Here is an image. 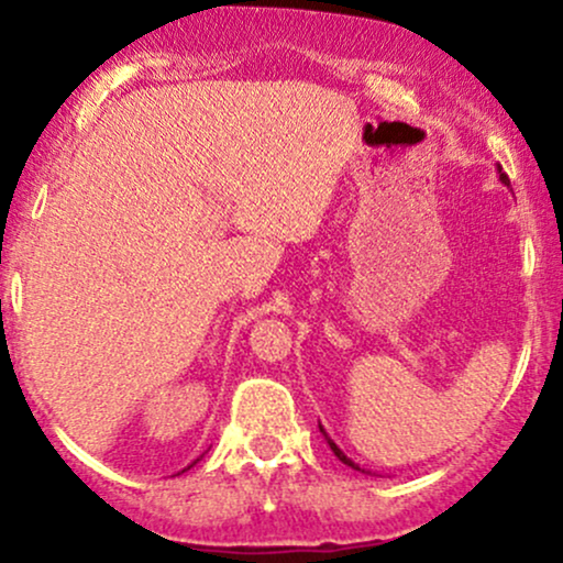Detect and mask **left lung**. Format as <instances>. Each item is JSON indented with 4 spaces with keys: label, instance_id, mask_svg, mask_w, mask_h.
I'll list each match as a JSON object with an SVG mask.
<instances>
[{
    "label": "left lung",
    "instance_id": "left-lung-1",
    "mask_svg": "<svg viewBox=\"0 0 563 563\" xmlns=\"http://www.w3.org/2000/svg\"><path fill=\"white\" fill-rule=\"evenodd\" d=\"M500 179H503V183H508V174H506V172H503V169H500ZM320 431H322V426H320ZM328 444H331L333 455H335V457H339V461H341V463H346V466H352V468H357V471H360V466H354V463H352V461H349V457L344 455V452H341L339 448H335V442H331V439H328Z\"/></svg>",
    "mask_w": 563,
    "mask_h": 563
}]
</instances>
